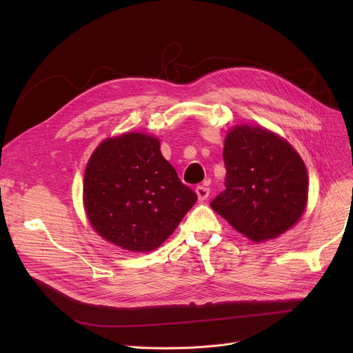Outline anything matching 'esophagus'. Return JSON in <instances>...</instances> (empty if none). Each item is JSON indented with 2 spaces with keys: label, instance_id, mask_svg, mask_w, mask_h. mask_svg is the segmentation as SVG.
<instances>
[{
  "label": "esophagus",
  "instance_id": "1",
  "mask_svg": "<svg viewBox=\"0 0 353 353\" xmlns=\"http://www.w3.org/2000/svg\"><path fill=\"white\" fill-rule=\"evenodd\" d=\"M209 193H210V189L206 188V186H197V188H196V194H197V197H199L200 201L206 200V199L209 197Z\"/></svg>",
  "mask_w": 353,
  "mask_h": 353
}]
</instances>
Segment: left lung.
Returning <instances> with one entry per match:
<instances>
[{"label":"left lung","mask_w":353,"mask_h":353,"mask_svg":"<svg viewBox=\"0 0 353 353\" xmlns=\"http://www.w3.org/2000/svg\"><path fill=\"white\" fill-rule=\"evenodd\" d=\"M225 190L210 208L253 242L290 229L307 200L306 167L294 148L262 127L239 125L225 140Z\"/></svg>","instance_id":"8db88e82"}]
</instances>
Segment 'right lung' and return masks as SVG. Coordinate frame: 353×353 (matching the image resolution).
Returning <instances> with one entry per match:
<instances>
[{
  "label": "right lung",
  "instance_id": "obj_1",
  "mask_svg": "<svg viewBox=\"0 0 353 353\" xmlns=\"http://www.w3.org/2000/svg\"><path fill=\"white\" fill-rule=\"evenodd\" d=\"M83 192L92 229L130 252L159 248L197 200L159 140L141 133L104 140L87 163Z\"/></svg>",
  "mask_w": 353,
  "mask_h": 353
}]
</instances>
